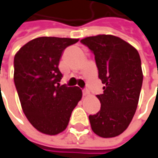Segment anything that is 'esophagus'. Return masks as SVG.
I'll return each instance as SVG.
<instances>
[{"label":"esophagus","instance_id":"esophagus-1","mask_svg":"<svg viewBox=\"0 0 158 158\" xmlns=\"http://www.w3.org/2000/svg\"><path fill=\"white\" fill-rule=\"evenodd\" d=\"M90 94V92L88 91L87 89H84L83 90V95L84 96H88Z\"/></svg>","mask_w":158,"mask_h":158}]
</instances>
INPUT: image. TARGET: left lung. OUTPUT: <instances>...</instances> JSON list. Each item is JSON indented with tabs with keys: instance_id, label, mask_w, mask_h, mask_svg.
<instances>
[{
	"instance_id": "1",
	"label": "left lung",
	"mask_w": 158,
	"mask_h": 158,
	"mask_svg": "<svg viewBox=\"0 0 158 158\" xmlns=\"http://www.w3.org/2000/svg\"><path fill=\"white\" fill-rule=\"evenodd\" d=\"M80 42L94 53L98 78L105 84L97 95L100 110L89 116L93 131L101 138H114L131 122L143 84L141 60L138 50L119 37L98 34Z\"/></svg>"
}]
</instances>
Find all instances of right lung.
I'll return each instance as SVG.
<instances>
[{
    "label": "right lung",
    "mask_w": 158,
    "mask_h": 158,
    "mask_svg": "<svg viewBox=\"0 0 158 158\" xmlns=\"http://www.w3.org/2000/svg\"><path fill=\"white\" fill-rule=\"evenodd\" d=\"M79 39L39 37L16 52L14 80L21 108L40 132L57 135L65 131L72 111L82 98L78 86L60 85L62 52Z\"/></svg>",
    "instance_id": "1"
}]
</instances>
